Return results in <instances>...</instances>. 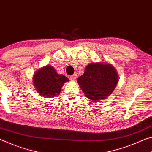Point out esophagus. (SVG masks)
<instances>
[{
	"label": "esophagus",
	"mask_w": 152,
	"mask_h": 152,
	"mask_svg": "<svg viewBox=\"0 0 152 152\" xmlns=\"http://www.w3.org/2000/svg\"><path fill=\"white\" fill-rule=\"evenodd\" d=\"M77 78V75L76 74H73V75H71L70 77V79L71 81H75Z\"/></svg>",
	"instance_id": "esophagus-1"
}]
</instances>
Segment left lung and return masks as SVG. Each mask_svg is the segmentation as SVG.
I'll list each match as a JSON object with an SVG mask.
<instances>
[{"label": "left lung", "instance_id": "obj_1", "mask_svg": "<svg viewBox=\"0 0 152 152\" xmlns=\"http://www.w3.org/2000/svg\"><path fill=\"white\" fill-rule=\"evenodd\" d=\"M118 75L112 64L89 63L77 83L87 98L94 102L104 100L113 93L118 83Z\"/></svg>", "mask_w": 152, "mask_h": 152}]
</instances>
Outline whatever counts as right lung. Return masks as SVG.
Here are the masks:
<instances>
[{
  "instance_id": "right-lung-1",
  "label": "right lung",
  "mask_w": 152,
  "mask_h": 152,
  "mask_svg": "<svg viewBox=\"0 0 152 152\" xmlns=\"http://www.w3.org/2000/svg\"><path fill=\"white\" fill-rule=\"evenodd\" d=\"M69 79L64 75H59L53 66L46 65L34 75L33 83L39 95L45 98L56 96L61 92L63 84Z\"/></svg>"
}]
</instances>
